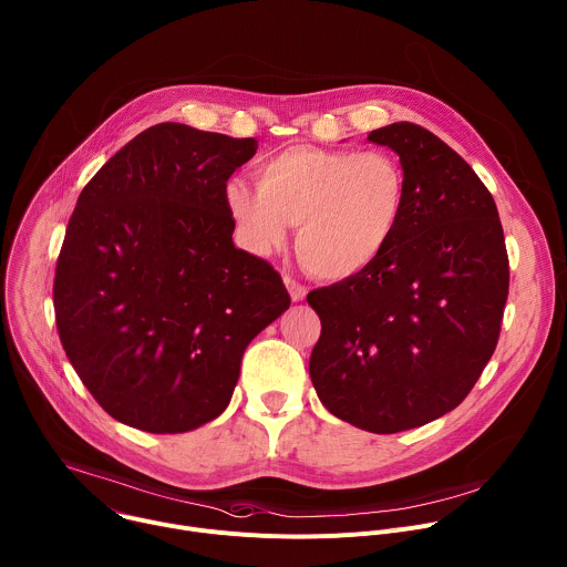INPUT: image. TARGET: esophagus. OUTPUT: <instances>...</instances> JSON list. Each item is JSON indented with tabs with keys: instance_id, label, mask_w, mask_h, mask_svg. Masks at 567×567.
I'll list each match as a JSON object with an SVG mask.
<instances>
[{
	"instance_id": "obj_1",
	"label": "esophagus",
	"mask_w": 567,
	"mask_h": 567,
	"mask_svg": "<svg viewBox=\"0 0 567 567\" xmlns=\"http://www.w3.org/2000/svg\"><path fill=\"white\" fill-rule=\"evenodd\" d=\"M285 287H287V291H289V296H291V300L293 302H302L305 298H307V287H302L300 282H296L293 278H285Z\"/></svg>"
}]
</instances>
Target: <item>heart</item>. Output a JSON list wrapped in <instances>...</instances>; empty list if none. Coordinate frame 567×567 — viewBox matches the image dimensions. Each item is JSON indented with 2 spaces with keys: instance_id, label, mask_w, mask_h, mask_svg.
<instances>
[{
  "instance_id": "obj_1",
  "label": "heart",
  "mask_w": 567,
  "mask_h": 567,
  "mask_svg": "<svg viewBox=\"0 0 567 567\" xmlns=\"http://www.w3.org/2000/svg\"><path fill=\"white\" fill-rule=\"evenodd\" d=\"M258 182L231 177L223 200L240 243L269 254L298 225L302 265L324 280H351L392 247L408 203L405 171L388 151L293 144L267 155Z\"/></svg>"
}]
</instances>
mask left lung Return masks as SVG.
Wrapping results in <instances>:
<instances>
[{
  "label": "left lung",
  "mask_w": 567,
  "mask_h": 567,
  "mask_svg": "<svg viewBox=\"0 0 567 567\" xmlns=\"http://www.w3.org/2000/svg\"><path fill=\"white\" fill-rule=\"evenodd\" d=\"M367 140L401 157L405 216L371 269L307 296L322 324L309 375L336 419L396 434L470 394L496 349L509 265L494 198L456 151L412 122Z\"/></svg>",
  "instance_id": "1"
}]
</instances>
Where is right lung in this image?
Returning <instances> with one entry per match:
<instances>
[{
    "label": "right lung",
    "mask_w": 567,
    "mask_h": 567,
    "mask_svg": "<svg viewBox=\"0 0 567 567\" xmlns=\"http://www.w3.org/2000/svg\"><path fill=\"white\" fill-rule=\"evenodd\" d=\"M256 137L162 122L84 186L55 269L62 347L115 421L179 434L218 419L249 342L291 300L238 249L223 200Z\"/></svg>",
    "instance_id": "add662e5"
}]
</instances>
